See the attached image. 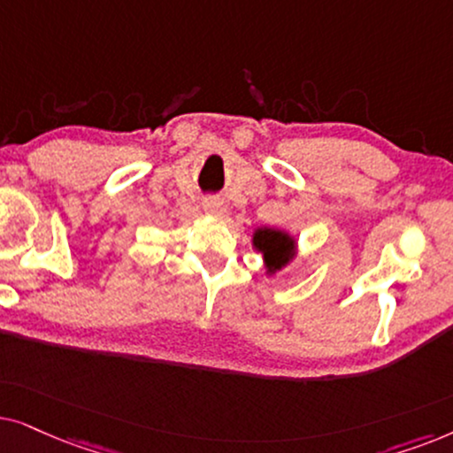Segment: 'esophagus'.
<instances>
[{
    "mask_svg": "<svg viewBox=\"0 0 453 453\" xmlns=\"http://www.w3.org/2000/svg\"><path fill=\"white\" fill-rule=\"evenodd\" d=\"M203 209H204V213L215 215V217H221V215L227 211V204L223 203L221 198H204V201H203Z\"/></svg>",
    "mask_w": 453,
    "mask_h": 453,
    "instance_id": "esophagus-1",
    "label": "esophagus"
}]
</instances>
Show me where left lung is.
Returning a JSON list of instances; mask_svg holds the SVG:
<instances>
[{
	"mask_svg": "<svg viewBox=\"0 0 453 453\" xmlns=\"http://www.w3.org/2000/svg\"><path fill=\"white\" fill-rule=\"evenodd\" d=\"M255 246L265 252V258L271 263V269H280L288 263V255L294 249L292 238L275 230H258L255 234Z\"/></svg>",
	"mask_w": 453,
	"mask_h": 453,
	"instance_id": "1",
	"label": "left lung"
}]
</instances>
